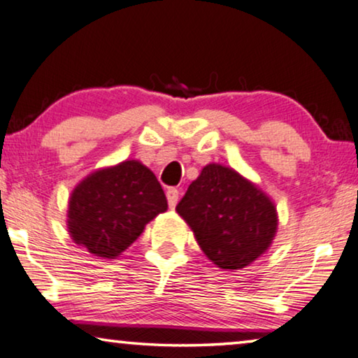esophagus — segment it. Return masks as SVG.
Listing matches in <instances>:
<instances>
[{
    "instance_id": "34e87169",
    "label": "esophagus",
    "mask_w": 358,
    "mask_h": 358,
    "mask_svg": "<svg viewBox=\"0 0 358 358\" xmlns=\"http://www.w3.org/2000/svg\"><path fill=\"white\" fill-rule=\"evenodd\" d=\"M178 197H180V191L177 188L167 189V201H169L170 208H175V206H177V202H178Z\"/></svg>"
}]
</instances>
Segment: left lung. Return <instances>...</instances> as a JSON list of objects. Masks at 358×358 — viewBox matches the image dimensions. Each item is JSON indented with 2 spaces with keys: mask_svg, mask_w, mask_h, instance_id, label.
Listing matches in <instances>:
<instances>
[{
  "mask_svg": "<svg viewBox=\"0 0 358 358\" xmlns=\"http://www.w3.org/2000/svg\"><path fill=\"white\" fill-rule=\"evenodd\" d=\"M177 212L207 258L226 271L242 269L271 247L277 232L274 202L220 164H208L189 185Z\"/></svg>",
  "mask_w": 358,
  "mask_h": 358,
  "instance_id": "obj_1",
  "label": "left lung"
}]
</instances>
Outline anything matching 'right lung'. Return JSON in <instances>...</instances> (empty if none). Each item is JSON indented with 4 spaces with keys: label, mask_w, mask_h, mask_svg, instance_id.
Returning a JSON list of instances; mask_svg holds the SVG:
<instances>
[{
    "label": "right lung",
    "mask_w": 358,
    "mask_h": 358,
    "mask_svg": "<svg viewBox=\"0 0 358 358\" xmlns=\"http://www.w3.org/2000/svg\"><path fill=\"white\" fill-rule=\"evenodd\" d=\"M166 210V194L155 173L138 161H124L90 173L73 189L66 223L78 245L113 259Z\"/></svg>",
    "instance_id": "1"
}]
</instances>
